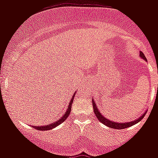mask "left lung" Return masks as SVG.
Returning <instances> with one entry per match:
<instances>
[{
  "label": "left lung",
  "mask_w": 158,
  "mask_h": 158,
  "mask_svg": "<svg viewBox=\"0 0 158 158\" xmlns=\"http://www.w3.org/2000/svg\"><path fill=\"white\" fill-rule=\"evenodd\" d=\"M139 56L143 59L144 60L147 61V59H146V57H145L144 54L142 52H139ZM92 101H93V106H94V111L95 113V115H96L97 118L98 119L99 121H101L103 125H106L107 127L112 128V129H117V130H123V129H125V128L130 127V126H132V125H135V124H137L140 121V120H142L143 118L144 117L145 114H146V111H145L143 114L140 117L137 118V119H135L133 121H130V122H125V123H121V122H115V121H112V120H108L107 118H106L104 115H102L101 112H100V110H98V107L97 106L96 102H94V99H92Z\"/></svg>",
  "instance_id": "8db88e82"
}]
</instances>
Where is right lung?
<instances>
[{"instance_id":"right-lung-1","label":"right lung","mask_w":158,"mask_h":158,"mask_svg":"<svg viewBox=\"0 0 158 158\" xmlns=\"http://www.w3.org/2000/svg\"><path fill=\"white\" fill-rule=\"evenodd\" d=\"M74 94H75V93H74ZM74 94L73 95V96H72L71 100H70V102H69V106H68V107H67V109H66V111H65L64 115H62L61 117H60V119H59L58 120H56V122L52 123V124H49V125H43V126H33V128H35V129H37L38 130H43V131H45V130H52V129H54L55 127H56L58 125L61 124L62 122H64V120L67 119V117L69 116V114H70V110H71V105H72V102H73V100H74Z\"/></svg>"}]
</instances>
